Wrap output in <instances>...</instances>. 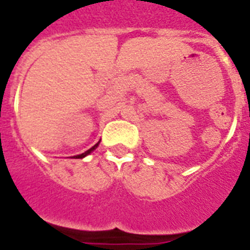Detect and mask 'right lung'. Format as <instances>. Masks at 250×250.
Instances as JSON below:
<instances>
[{"label":"right lung","instance_id":"1","mask_svg":"<svg viewBox=\"0 0 250 250\" xmlns=\"http://www.w3.org/2000/svg\"><path fill=\"white\" fill-rule=\"evenodd\" d=\"M97 145H99V143H97L96 145H93L92 147H91V149H88V150H87V151H84V153L79 154V155H76V157H74V158H76V159H81V158H84V157H86V155H88V154H90L91 151H93V150L96 149V147H97Z\"/></svg>","mask_w":250,"mask_h":250}]
</instances>
